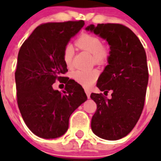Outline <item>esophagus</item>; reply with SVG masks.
Listing matches in <instances>:
<instances>
[{
    "instance_id": "1",
    "label": "esophagus",
    "mask_w": 161,
    "mask_h": 161,
    "mask_svg": "<svg viewBox=\"0 0 161 161\" xmlns=\"http://www.w3.org/2000/svg\"><path fill=\"white\" fill-rule=\"evenodd\" d=\"M85 93H86V95H87V97L88 98L90 97V94H91L90 90H89V89H85Z\"/></svg>"
}]
</instances>
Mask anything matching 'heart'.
<instances>
[{"label":"heart","instance_id":"obj_1","mask_svg":"<svg viewBox=\"0 0 161 161\" xmlns=\"http://www.w3.org/2000/svg\"><path fill=\"white\" fill-rule=\"evenodd\" d=\"M76 47L80 49L93 55L94 63L103 64L106 63L109 57V51L103 46L102 41L99 37L89 33H84L75 42ZM74 47L71 44H67L63 50V60L68 67L72 64ZM74 80L82 85L83 87L89 88L96 82L98 77V72L95 69L92 70H76L72 73Z\"/></svg>","mask_w":161,"mask_h":161}]
</instances>
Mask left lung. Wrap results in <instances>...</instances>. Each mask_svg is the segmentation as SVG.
Listing matches in <instances>:
<instances>
[{"label":"left lung","instance_id":"8db88e82","mask_svg":"<svg viewBox=\"0 0 161 161\" xmlns=\"http://www.w3.org/2000/svg\"><path fill=\"white\" fill-rule=\"evenodd\" d=\"M86 30L106 39L110 46L109 64L97 87L105 93L111 90L112 97L91 93L97 104L91 128L98 137L117 140L131 131L143 111L148 82L146 52L139 38L124 25L97 24Z\"/></svg>","mask_w":161,"mask_h":161}]
</instances>
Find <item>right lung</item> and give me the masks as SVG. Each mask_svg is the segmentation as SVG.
<instances>
[{
	"mask_svg": "<svg viewBox=\"0 0 161 161\" xmlns=\"http://www.w3.org/2000/svg\"><path fill=\"white\" fill-rule=\"evenodd\" d=\"M84 25L82 20L41 24L20 48L15 72L17 102L25 123L38 137L63 136L70 115L87 100L83 88L63 76L68 72L64 47ZM56 80L65 84L63 94L52 88Z\"/></svg>",
	"mask_w": 161,
	"mask_h": 161,
	"instance_id": "right-lung-1",
	"label": "right lung"
}]
</instances>
